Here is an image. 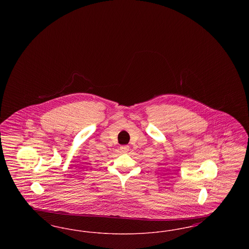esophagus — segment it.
<instances>
[{
    "label": "esophagus",
    "instance_id": "1",
    "mask_svg": "<svg viewBox=\"0 0 249 249\" xmlns=\"http://www.w3.org/2000/svg\"><path fill=\"white\" fill-rule=\"evenodd\" d=\"M129 145H122V146H120V150L122 151V152H128L129 151Z\"/></svg>",
    "mask_w": 249,
    "mask_h": 249
}]
</instances>
